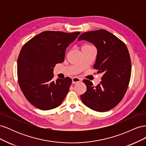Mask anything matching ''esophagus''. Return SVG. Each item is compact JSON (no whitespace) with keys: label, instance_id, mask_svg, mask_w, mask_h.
Returning a JSON list of instances; mask_svg holds the SVG:
<instances>
[{"label":"esophagus","instance_id":"34e87169","mask_svg":"<svg viewBox=\"0 0 146 146\" xmlns=\"http://www.w3.org/2000/svg\"><path fill=\"white\" fill-rule=\"evenodd\" d=\"M80 81H82V79H80V78H78L77 77H74L72 78V83L74 84H76Z\"/></svg>","mask_w":146,"mask_h":146}]
</instances>
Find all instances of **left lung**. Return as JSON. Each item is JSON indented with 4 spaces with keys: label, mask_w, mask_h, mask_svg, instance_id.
Masks as SVG:
<instances>
[{
    "label": "left lung",
    "mask_w": 146,
    "mask_h": 146,
    "mask_svg": "<svg viewBox=\"0 0 146 146\" xmlns=\"http://www.w3.org/2000/svg\"><path fill=\"white\" fill-rule=\"evenodd\" d=\"M82 40L96 47L94 68L103 76L96 86L90 80H83L86 91L80 96L81 100L96 111H107L120 102L129 86L131 71L129 50L115 35L104 29L83 33L78 38V41Z\"/></svg>",
    "instance_id": "left-lung-1"
}]
</instances>
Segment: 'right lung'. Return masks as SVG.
Instances as JSON below:
<instances>
[{
    "label": "right lung",
    "mask_w": 146,
    "mask_h": 146,
    "mask_svg": "<svg viewBox=\"0 0 146 146\" xmlns=\"http://www.w3.org/2000/svg\"><path fill=\"white\" fill-rule=\"evenodd\" d=\"M80 32L71 33L45 31L32 38L22 48L17 58V78L24 95L41 110L60 106L67 95L71 78L53 80L54 68L64 61L66 48Z\"/></svg>",
    "instance_id": "right-lung-1"
}]
</instances>
